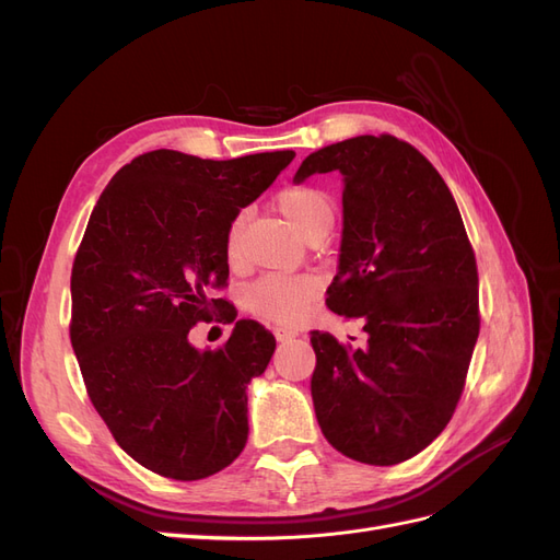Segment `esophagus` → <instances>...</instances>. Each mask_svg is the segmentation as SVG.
<instances>
[{
    "label": "esophagus",
    "instance_id": "esophagus-1",
    "mask_svg": "<svg viewBox=\"0 0 560 560\" xmlns=\"http://www.w3.org/2000/svg\"><path fill=\"white\" fill-rule=\"evenodd\" d=\"M273 334H276V338H278L280 343H284V341H292V338H296V331H292V329H284V327L273 329Z\"/></svg>",
    "mask_w": 560,
    "mask_h": 560
}]
</instances>
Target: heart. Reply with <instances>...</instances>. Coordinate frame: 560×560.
<instances>
[{"label":"heart","mask_w":560,"mask_h":560,"mask_svg":"<svg viewBox=\"0 0 560 560\" xmlns=\"http://www.w3.org/2000/svg\"><path fill=\"white\" fill-rule=\"evenodd\" d=\"M276 208L306 238L319 231H329L334 224V206L329 196L313 189V186H287L278 194ZM243 226L245 217L238 214L226 233V257L231 264L241 257ZM317 292L319 280L313 276L266 273L247 284L243 303L249 313L261 319L276 322V325H294L306 315Z\"/></svg>","instance_id":"heart-1"}]
</instances>
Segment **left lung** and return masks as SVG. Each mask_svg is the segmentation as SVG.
I'll return each mask as SVG.
<instances>
[{"mask_svg":"<svg viewBox=\"0 0 560 560\" xmlns=\"http://www.w3.org/2000/svg\"><path fill=\"white\" fill-rule=\"evenodd\" d=\"M343 175L336 315L362 317L364 348L311 331V395L327 442L364 465H397L442 434L479 338V276L460 210L432 163L393 135L322 147L294 182Z\"/></svg>","mask_w":560,"mask_h":560,"instance_id":"8db88e82","label":"left lung"}]
</instances>
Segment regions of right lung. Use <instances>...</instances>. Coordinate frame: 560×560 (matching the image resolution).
Here are the masks:
<instances>
[{
	"label": "right lung",
	"instance_id": "obj_1",
	"mask_svg": "<svg viewBox=\"0 0 560 560\" xmlns=\"http://www.w3.org/2000/svg\"><path fill=\"white\" fill-rule=\"evenodd\" d=\"M294 156L149 151L112 177L89 219L72 266V348L116 444L161 477H212L245 448L247 383L276 338L238 319L222 348L198 350L189 331L226 311L212 290L229 278V226Z\"/></svg>",
	"mask_w": 560,
	"mask_h": 560
}]
</instances>
